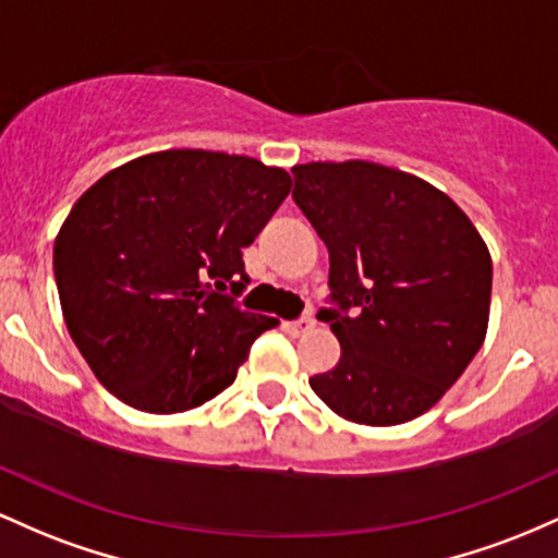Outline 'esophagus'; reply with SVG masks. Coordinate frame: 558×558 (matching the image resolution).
I'll return each mask as SVG.
<instances>
[{
	"label": "esophagus",
	"mask_w": 558,
	"mask_h": 558,
	"mask_svg": "<svg viewBox=\"0 0 558 558\" xmlns=\"http://www.w3.org/2000/svg\"><path fill=\"white\" fill-rule=\"evenodd\" d=\"M313 327H316V322H313V318H298V322L287 324V329H290L295 337L308 335V331H311Z\"/></svg>",
	"instance_id": "esophagus-1"
}]
</instances>
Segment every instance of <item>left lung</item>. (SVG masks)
I'll return each instance as SVG.
<instances>
[{
	"label": "left lung",
	"mask_w": 558,
	"mask_h": 558,
	"mask_svg": "<svg viewBox=\"0 0 558 558\" xmlns=\"http://www.w3.org/2000/svg\"><path fill=\"white\" fill-rule=\"evenodd\" d=\"M292 177L298 208L329 250L340 305L318 313L340 363L311 377V390L366 427L422 416L485 342L490 250L466 213L414 173L345 160L305 162Z\"/></svg>",
	"instance_id": "obj_1"
}]
</instances>
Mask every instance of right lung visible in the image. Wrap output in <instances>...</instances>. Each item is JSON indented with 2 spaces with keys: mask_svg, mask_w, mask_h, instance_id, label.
<instances>
[{
  "mask_svg": "<svg viewBox=\"0 0 558 558\" xmlns=\"http://www.w3.org/2000/svg\"><path fill=\"white\" fill-rule=\"evenodd\" d=\"M284 168L162 149L112 168L54 236L62 318L94 377L144 414H181L236 379L277 318L223 295L247 284L242 250L290 195Z\"/></svg>",
  "mask_w": 558,
  "mask_h": 558,
  "instance_id": "right-lung-1",
  "label": "right lung"
}]
</instances>
